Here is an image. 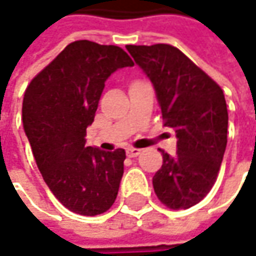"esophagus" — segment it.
Returning <instances> with one entry per match:
<instances>
[{
	"mask_svg": "<svg viewBox=\"0 0 256 256\" xmlns=\"http://www.w3.org/2000/svg\"><path fill=\"white\" fill-rule=\"evenodd\" d=\"M126 154H128V158H136V156L140 154V149H136V148H128V150H126Z\"/></svg>",
	"mask_w": 256,
	"mask_h": 256,
	"instance_id": "34e87169",
	"label": "esophagus"
}]
</instances>
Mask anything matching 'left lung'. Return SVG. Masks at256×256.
I'll list each match as a JSON object with an SVG mask.
<instances>
[{"instance_id":"1","label":"left lung","mask_w":256,"mask_h":256,"mask_svg":"<svg viewBox=\"0 0 256 256\" xmlns=\"http://www.w3.org/2000/svg\"><path fill=\"white\" fill-rule=\"evenodd\" d=\"M155 88L165 126L176 133V154L162 152L152 184L174 210L200 203L216 182L228 143V107L222 88L171 44L126 46Z\"/></svg>"}]
</instances>
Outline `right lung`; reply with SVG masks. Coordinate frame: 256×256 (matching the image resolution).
Listing matches in <instances>:
<instances>
[{
	"label": "right lung",
	"instance_id": "add662e5",
	"mask_svg": "<svg viewBox=\"0 0 256 256\" xmlns=\"http://www.w3.org/2000/svg\"><path fill=\"white\" fill-rule=\"evenodd\" d=\"M133 66L122 48L78 40L38 74L24 92L23 126L38 171L53 196L82 216L107 212L124 171V149L85 146L104 84Z\"/></svg>",
	"mask_w": 256,
	"mask_h": 256
}]
</instances>
